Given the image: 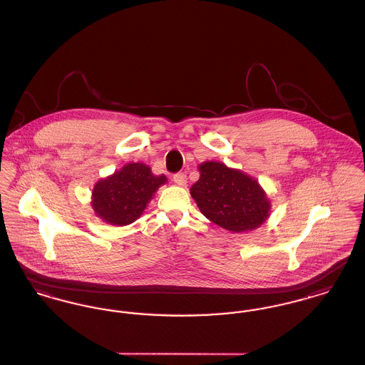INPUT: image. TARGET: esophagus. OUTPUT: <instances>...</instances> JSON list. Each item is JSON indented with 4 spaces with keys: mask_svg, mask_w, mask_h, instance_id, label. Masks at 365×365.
Instances as JSON below:
<instances>
[{
    "mask_svg": "<svg viewBox=\"0 0 365 365\" xmlns=\"http://www.w3.org/2000/svg\"><path fill=\"white\" fill-rule=\"evenodd\" d=\"M187 174H184V173H177V174H174V177H173V181L177 184V185H180V187H185L187 185Z\"/></svg>",
    "mask_w": 365,
    "mask_h": 365,
    "instance_id": "obj_1",
    "label": "esophagus"
}]
</instances>
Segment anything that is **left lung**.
Masks as SVG:
<instances>
[{"instance_id": "left-lung-1", "label": "left lung", "mask_w": 365, "mask_h": 365, "mask_svg": "<svg viewBox=\"0 0 365 365\" xmlns=\"http://www.w3.org/2000/svg\"><path fill=\"white\" fill-rule=\"evenodd\" d=\"M197 170L190 192L206 219L230 232H246L269 217L271 202L256 178L215 160L200 163Z\"/></svg>"}]
</instances>
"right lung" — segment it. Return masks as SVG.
<instances>
[{
	"label": "right lung",
	"mask_w": 365,
	"mask_h": 365,
	"mask_svg": "<svg viewBox=\"0 0 365 365\" xmlns=\"http://www.w3.org/2000/svg\"><path fill=\"white\" fill-rule=\"evenodd\" d=\"M166 182L165 174L155 175L145 163H127L96 182L91 206L102 221L128 225L141 217L155 192Z\"/></svg>",
	"instance_id": "obj_1"
}]
</instances>
